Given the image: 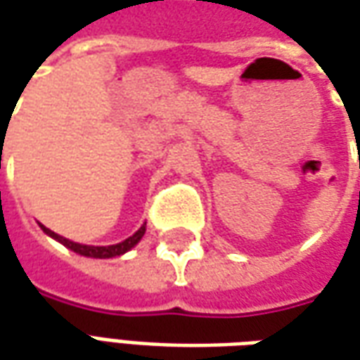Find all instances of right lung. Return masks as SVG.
<instances>
[{"label": "right lung", "mask_w": 360, "mask_h": 360, "mask_svg": "<svg viewBox=\"0 0 360 360\" xmlns=\"http://www.w3.org/2000/svg\"><path fill=\"white\" fill-rule=\"evenodd\" d=\"M42 229L46 231V233L50 235V237H53V239H58L61 245H65L67 249L75 250V252H79V255H82V257H90V258H113V257H121V255H125L127 250H131L136 245V243L141 241L142 235H144V231H146V224L136 231V233L133 235V237H129V239H125V241L117 243V245H110V247H89V245H81V243H73L69 241V239H65V237H61V235L53 233V231H50L48 227H44Z\"/></svg>", "instance_id": "right-lung-1"}]
</instances>
